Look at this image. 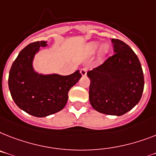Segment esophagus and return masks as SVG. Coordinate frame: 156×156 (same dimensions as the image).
<instances>
[{
    "label": "esophagus",
    "mask_w": 156,
    "mask_h": 156,
    "mask_svg": "<svg viewBox=\"0 0 156 156\" xmlns=\"http://www.w3.org/2000/svg\"><path fill=\"white\" fill-rule=\"evenodd\" d=\"M80 74L82 76H85L87 75V69L86 68H83L80 70Z\"/></svg>",
    "instance_id": "1"
}]
</instances>
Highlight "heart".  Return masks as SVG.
Masks as SVG:
<instances>
[{
	"instance_id": "obj_1",
	"label": "heart",
	"mask_w": 156,
	"mask_h": 156,
	"mask_svg": "<svg viewBox=\"0 0 156 156\" xmlns=\"http://www.w3.org/2000/svg\"><path fill=\"white\" fill-rule=\"evenodd\" d=\"M100 46V43L98 41H92L90 42L87 45V52L89 55H92L98 50V48ZM110 52V46L108 44H104L101 46L98 52V59L100 60H103L105 56L108 55Z\"/></svg>"
}]
</instances>
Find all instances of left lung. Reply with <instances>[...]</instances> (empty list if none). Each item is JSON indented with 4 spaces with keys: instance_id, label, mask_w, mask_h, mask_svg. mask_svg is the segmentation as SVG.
<instances>
[{
    "instance_id": "left-lung-1",
    "label": "left lung",
    "mask_w": 156,
    "mask_h": 156,
    "mask_svg": "<svg viewBox=\"0 0 156 156\" xmlns=\"http://www.w3.org/2000/svg\"><path fill=\"white\" fill-rule=\"evenodd\" d=\"M112 41L115 54L87 73L90 80L89 100L99 112L119 116L140 102L144 78L133 50L120 40Z\"/></svg>"
}]
</instances>
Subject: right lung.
Masks as SVG:
<instances>
[{"label": "right lung", "mask_w": 156, "mask_h": 156, "mask_svg": "<svg viewBox=\"0 0 156 156\" xmlns=\"http://www.w3.org/2000/svg\"><path fill=\"white\" fill-rule=\"evenodd\" d=\"M44 41L31 43L18 54L11 67L9 87L12 98L21 110L36 117H45L62 110L69 99V91L81 78L80 71L69 76L39 73L33 67L35 55Z\"/></svg>", "instance_id": "add662e5"}]
</instances>
